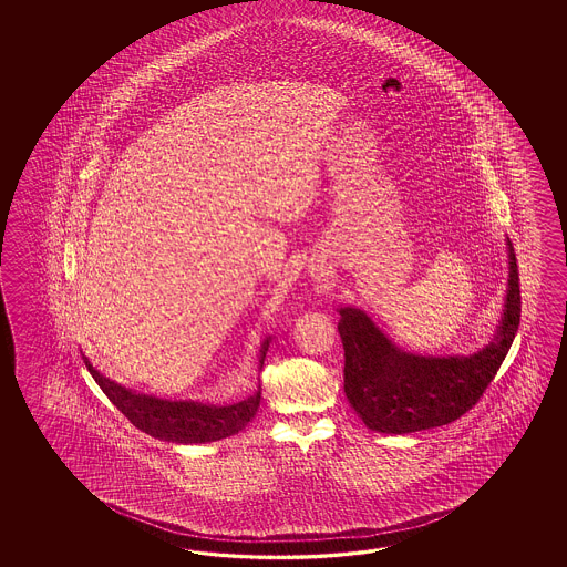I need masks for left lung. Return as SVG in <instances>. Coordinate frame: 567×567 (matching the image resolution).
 <instances>
[{
	"label": "left lung",
	"mask_w": 567,
	"mask_h": 567,
	"mask_svg": "<svg viewBox=\"0 0 567 567\" xmlns=\"http://www.w3.org/2000/svg\"><path fill=\"white\" fill-rule=\"evenodd\" d=\"M505 313L486 349L471 357H417L399 350L357 308H342L344 393L367 427L411 434L456 422L472 410L505 361L520 322L517 257L508 241Z\"/></svg>",
	"instance_id": "8db88e82"
}]
</instances>
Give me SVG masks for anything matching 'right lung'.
Segmentation results:
<instances>
[{"label":"right lung","instance_id":"obj_1","mask_svg":"<svg viewBox=\"0 0 567 567\" xmlns=\"http://www.w3.org/2000/svg\"><path fill=\"white\" fill-rule=\"evenodd\" d=\"M269 340L266 338L259 350V362L266 361V352L269 349ZM89 373L93 374L96 385L107 395L109 401L142 430L145 434L154 435L164 442L176 444H205L217 442L223 437L239 434L247 423L251 422L259 410L261 391H257L254 398L239 401L235 405H203L194 401H168V399L152 398L135 393L132 389L117 385L109 381L107 377L93 369V364L86 361Z\"/></svg>","mask_w":567,"mask_h":567}]
</instances>
